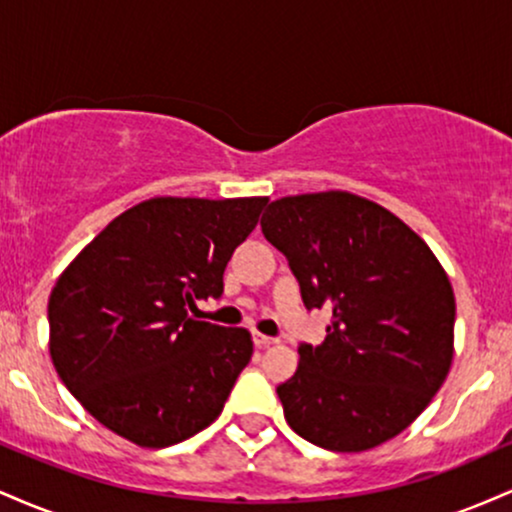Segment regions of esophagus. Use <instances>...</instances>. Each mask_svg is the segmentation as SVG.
Returning <instances> with one entry per match:
<instances>
[{
    "label": "esophagus",
    "mask_w": 512,
    "mask_h": 512,
    "mask_svg": "<svg viewBox=\"0 0 512 512\" xmlns=\"http://www.w3.org/2000/svg\"><path fill=\"white\" fill-rule=\"evenodd\" d=\"M252 342H255L257 349H264V346H272L279 342L276 337H267V334H260V332H252Z\"/></svg>",
    "instance_id": "esophagus-1"
}]
</instances>
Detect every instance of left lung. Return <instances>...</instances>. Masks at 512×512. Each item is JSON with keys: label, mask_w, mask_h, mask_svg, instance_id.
Here are the masks:
<instances>
[{"label": "left lung", "mask_w": 512, "mask_h": 512, "mask_svg": "<svg viewBox=\"0 0 512 512\" xmlns=\"http://www.w3.org/2000/svg\"><path fill=\"white\" fill-rule=\"evenodd\" d=\"M308 310H330L322 344H301L276 387L298 436L370 450L428 407L452 361L455 296L431 248L395 214L351 195L281 197L260 221Z\"/></svg>", "instance_id": "obj_1"}]
</instances>
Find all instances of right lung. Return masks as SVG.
<instances>
[{
    "label": "right lung",
    "instance_id": "obj_1",
    "mask_svg": "<svg viewBox=\"0 0 512 512\" xmlns=\"http://www.w3.org/2000/svg\"><path fill=\"white\" fill-rule=\"evenodd\" d=\"M267 197H156L127 209L50 293V356L81 407L142 448H168L221 414L252 339L192 317L219 298L233 250Z\"/></svg>",
    "mask_w": 512,
    "mask_h": 512
}]
</instances>
